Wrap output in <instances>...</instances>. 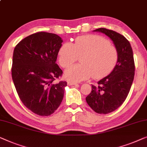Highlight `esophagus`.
<instances>
[{"label": "esophagus", "instance_id": "obj_1", "mask_svg": "<svg viewBox=\"0 0 147 147\" xmlns=\"http://www.w3.org/2000/svg\"><path fill=\"white\" fill-rule=\"evenodd\" d=\"M67 84H68V85H75V84H76V82H73V81H71V80H69V81L67 82Z\"/></svg>", "mask_w": 147, "mask_h": 147}]
</instances>
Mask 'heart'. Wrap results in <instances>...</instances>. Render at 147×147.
Listing matches in <instances>:
<instances>
[{
	"label": "heart",
	"mask_w": 147,
	"mask_h": 147,
	"mask_svg": "<svg viewBox=\"0 0 147 147\" xmlns=\"http://www.w3.org/2000/svg\"><path fill=\"white\" fill-rule=\"evenodd\" d=\"M80 58L81 64L72 66L66 70L65 77L72 81H81L92 76L100 79L111 73L117 65L119 53L115 46L104 37L86 35L77 37L74 43L65 42L59 51V62L67 68Z\"/></svg>",
	"instance_id": "1"
}]
</instances>
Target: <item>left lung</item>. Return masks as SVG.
Returning <instances> with one entry per match:
<instances>
[{
    "label": "left lung",
    "instance_id": "1",
    "mask_svg": "<svg viewBox=\"0 0 147 147\" xmlns=\"http://www.w3.org/2000/svg\"><path fill=\"white\" fill-rule=\"evenodd\" d=\"M94 31L108 36L119 53L114 70L99 80L97 86L92 84L91 92L86 97V102L94 112L105 115L117 109L127 98L135 76V61L131 44L123 35L105 28H97Z\"/></svg>",
    "mask_w": 147,
    "mask_h": 147
}]
</instances>
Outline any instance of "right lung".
<instances>
[{
  "instance_id": "1",
  "label": "right lung",
  "mask_w": 147,
  "mask_h": 147,
  "mask_svg": "<svg viewBox=\"0 0 147 147\" xmlns=\"http://www.w3.org/2000/svg\"><path fill=\"white\" fill-rule=\"evenodd\" d=\"M63 40L57 34L38 32L22 39L14 49L12 78L26 108L40 116L55 112L63 99L66 81L56 63Z\"/></svg>"
}]
</instances>
